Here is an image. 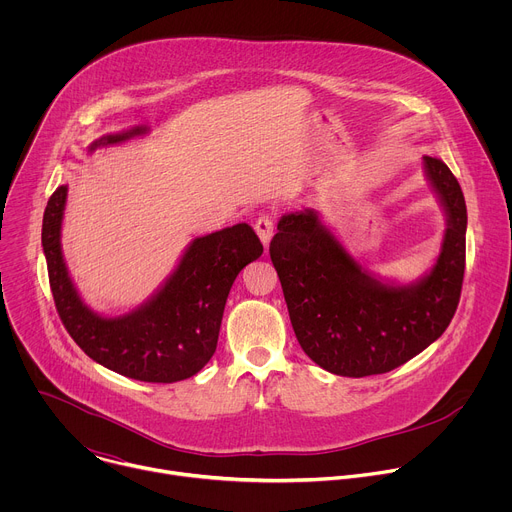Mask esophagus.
Returning <instances> with one entry per match:
<instances>
[{"mask_svg": "<svg viewBox=\"0 0 512 512\" xmlns=\"http://www.w3.org/2000/svg\"><path fill=\"white\" fill-rule=\"evenodd\" d=\"M255 233H257V237L261 239L263 247L267 249L269 243H271V237H273V221H271L269 216H259V218H257Z\"/></svg>", "mask_w": 512, "mask_h": 512, "instance_id": "obj_1", "label": "esophagus"}]
</instances>
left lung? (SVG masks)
Wrapping results in <instances>:
<instances>
[{"label":"left lung","instance_id":"obj_1","mask_svg":"<svg viewBox=\"0 0 512 512\" xmlns=\"http://www.w3.org/2000/svg\"><path fill=\"white\" fill-rule=\"evenodd\" d=\"M423 172L446 214L433 267L411 283L362 267L314 208L279 218L269 245L291 326L304 352L340 377L389 373L450 326L466 267V200L456 176L435 156Z\"/></svg>","mask_w":512,"mask_h":512}]
</instances>
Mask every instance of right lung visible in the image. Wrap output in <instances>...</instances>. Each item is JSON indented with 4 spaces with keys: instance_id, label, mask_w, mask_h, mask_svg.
<instances>
[{
    "instance_id": "obj_1",
    "label": "right lung",
    "mask_w": 512,
    "mask_h": 512,
    "mask_svg": "<svg viewBox=\"0 0 512 512\" xmlns=\"http://www.w3.org/2000/svg\"><path fill=\"white\" fill-rule=\"evenodd\" d=\"M148 131L135 125L107 133L89 145V152ZM66 194L68 186H58L46 204L42 249L54 304L72 340L105 369L135 381L176 383L196 375L216 350L237 275L263 253L255 231L239 223L192 239L176 269L148 300L127 314L105 316L85 304L62 255Z\"/></svg>"
}]
</instances>
